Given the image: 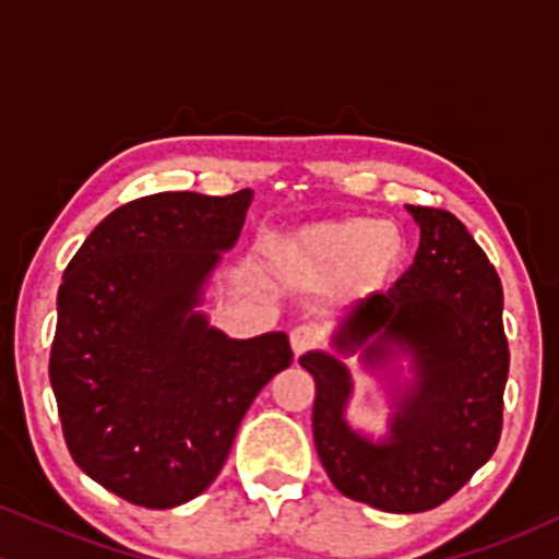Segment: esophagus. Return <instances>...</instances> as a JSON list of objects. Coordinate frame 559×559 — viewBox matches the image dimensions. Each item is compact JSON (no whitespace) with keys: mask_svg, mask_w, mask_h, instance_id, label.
<instances>
[{"mask_svg":"<svg viewBox=\"0 0 559 559\" xmlns=\"http://www.w3.org/2000/svg\"><path fill=\"white\" fill-rule=\"evenodd\" d=\"M288 342H292V349L294 355H305V352L316 349L320 344V333L318 329H312V325H297V329L292 331V336H288Z\"/></svg>","mask_w":559,"mask_h":559,"instance_id":"1","label":"esophagus"}]
</instances>
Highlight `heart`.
Wrapping results in <instances>:
<instances>
[{
	"mask_svg": "<svg viewBox=\"0 0 559 559\" xmlns=\"http://www.w3.org/2000/svg\"><path fill=\"white\" fill-rule=\"evenodd\" d=\"M407 252L396 223L338 217L278 236L265 247L267 267L281 278H331L349 271L362 288H376L400 267Z\"/></svg>",
	"mask_w": 559,
	"mask_h": 559,
	"instance_id": "heart-1",
	"label": "heart"
}]
</instances>
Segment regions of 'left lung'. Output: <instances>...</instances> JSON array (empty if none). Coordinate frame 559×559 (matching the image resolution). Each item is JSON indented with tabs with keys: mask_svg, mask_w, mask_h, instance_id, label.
Here are the masks:
<instances>
[{
	"mask_svg": "<svg viewBox=\"0 0 559 559\" xmlns=\"http://www.w3.org/2000/svg\"><path fill=\"white\" fill-rule=\"evenodd\" d=\"M404 207L420 226L415 262L386 294L352 301L331 352H307L299 365L316 378L312 436L333 486L383 512H426L497 449L510 349L502 284L484 249L447 210ZM352 354L390 396L378 440L345 420Z\"/></svg>",
	"mask_w": 559,
	"mask_h": 559,
	"instance_id": "1",
	"label": "left lung"
}]
</instances>
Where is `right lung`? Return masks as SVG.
Masks as SVG:
<instances>
[{
    "instance_id": "1",
    "label": "right lung",
    "mask_w": 559,
    "mask_h": 559,
    "mask_svg": "<svg viewBox=\"0 0 559 559\" xmlns=\"http://www.w3.org/2000/svg\"><path fill=\"white\" fill-rule=\"evenodd\" d=\"M252 191H165L96 226L57 292L49 357L75 465L126 502L168 510L217 478L260 389L292 365L284 331L230 338L199 307Z\"/></svg>"
}]
</instances>
